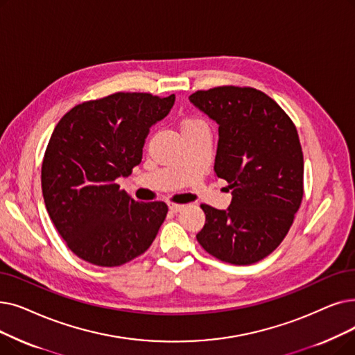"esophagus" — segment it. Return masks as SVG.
Instances as JSON below:
<instances>
[{"mask_svg":"<svg viewBox=\"0 0 355 355\" xmlns=\"http://www.w3.org/2000/svg\"><path fill=\"white\" fill-rule=\"evenodd\" d=\"M181 209H184V205L181 203H169V210L171 211H180Z\"/></svg>","mask_w":355,"mask_h":355,"instance_id":"34e87169","label":"esophagus"}]
</instances>
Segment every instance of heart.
Segmentation results:
<instances>
[{
    "instance_id": "heart-1",
    "label": "heart",
    "mask_w": 355,
    "mask_h": 355,
    "mask_svg": "<svg viewBox=\"0 0 355 355\" xmlns=\"http://www.w3.org/2000/svg\"><path fill=\"white\" fill-rule=\"evenodd\" d=\"M198 128H207V125L203 120H198V119H187L182 125V130L198 129Z\"/></svg>"
}]
</instances>
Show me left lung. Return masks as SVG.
<instances>
[{
  "instance_id": "8db88e82",
  "label": "left lung",
  "mask_w": 355,
  "mask_h": 355,
  "mask_svg": "<svg viewBox=\"0 0 355 355\" xmlns=\"http://www.w3.org/2000/svg\"><path fill=\"white\" fill-rule=\"evenodd\" d=\"M189 98L219 125L214 173L232 190L227 210L200 206L206 223L197 241L223 263H258L283 242L302 205L297 129L279 104L252 87L198 89Z\"/></svg>"
}]
</instances>
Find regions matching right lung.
<instances>
[{"label":"right lung","mask_w":355,"mask_h":355,"mask_svg":"<svg viewBox=\"0 0 355 355\" xmlns=\"http://www.w3.org/2000/svg\"><path fill=\"white\" fill-rule=\"evenodd\" d=\"M174 101V94L114 92L72 107L56 125L42 162V193L59 235L87 263L123 266L157 238L168 206L136 202L116 180L141 164L149 128Z\"/></svg>","instance_id":"add662e5"}]
</instances>
